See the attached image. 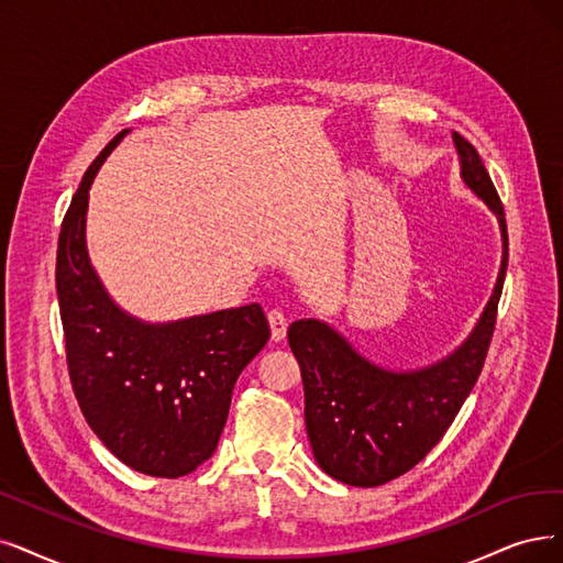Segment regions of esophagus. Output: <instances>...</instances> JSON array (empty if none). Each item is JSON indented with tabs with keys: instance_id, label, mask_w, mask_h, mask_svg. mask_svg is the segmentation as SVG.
Wrapping results in <instances>:
<instances>
[{
	"instance_id": "obj_1",
	"label": "esophagus",
	"mask_w": 563,
	"mask_h": 563,
	"mask_svg": "<svg viewBox=\"0 0 563 563\" xmlns=\"http://www.w3.org/2000/svg\"><path fill=\"white\" fill-rule=\"evenodd\" d=\"M267 321H269V332H273V340L275 342H282L286 336V328H288V321L284 317V311L279 309H269L267 311Z\"/></svg>"
}]
</instances>
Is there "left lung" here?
<instances>
[{"label": "left lung", "instance_id": "left-lung-1", "mask_svg": "<svg viewBox=\"0 0 563 563\" xmlns=\"http://www.w3.org/2000/svg\"><path fill=\"white\" fill-rule=\"evenodd\" d=\"M464 185L497 214L504 256L497 286L466 342L441 363L390 372L369 363L344 336L317 319L288 328L305 386V422L313 457L334 481L376 487L413 468L441 441L474 390L492 342L508 265L504 206L481 154L453 133Z\"/></svg>", "mask_w": 563, "mask_h": 563}]
</instances>
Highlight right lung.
Returning a JSON list of instances; mask_svg holds the SVG:
<instances>
[{
    "mask_svg": "<svg viewBox=\"0 0 563 563\" xmlns=\"http://www.w3.org/2000/svg\"><path fill=\"white\" fill-rule=\"evenodd\" d=\"M129 129L87 168L64 214L57 298L66 365L80 411L108 451L156 478L191 474L212 457L240 372L269 340L258 302L173 323H143L110 300L87 256L92 179Z\"/></svg>",
    "mask_w": 563,
    "mask_h": 563,
    "instance_id": "obj_1",
    "label": "right lung"
}]
</instances>
